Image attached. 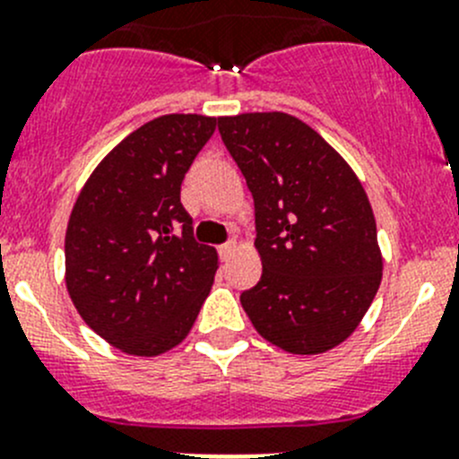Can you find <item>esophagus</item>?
<instances>
[{"instance_id": "obj_1", "label": "esophagus", "mask_w": 459, "mask_h": 459, "mask_svg": "<svg viewBox=\"0 0 459 459\" xmlns=\"http://www.w3.org/2000/svg\"><path fill=\"white\" fill-rule=\"evenodd\" d=\"M235 251V239H229V242H224L220 247V255H221V260H229L230 258V254H233Z\"/></svg>"}]
</instances>
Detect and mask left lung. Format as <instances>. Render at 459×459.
<instances>
[{"label":"left lung","mask_w":459,"mask_h":459,"mask_svg":"<svg viewBox=\"0 0 459 459\" xmlns=\"http://www.w3.org/2000/svg\"><path fill=\"white\" fill-rule=\"evenodd\" d=\"M255 208L258 285L239 294L255 331L282 351L342 344L369 310L383 258L365 187L315 128L288 113L217 119Z\"/></svg>","instance_id":"left-lung-1"}]
</instances>
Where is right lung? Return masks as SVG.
<instances>
[{"mask_svg": "<svg viewBox=\"0 0 459 459\" xmlns=\"http://www.w3.org/2000/svg\"><path fill=\"white\" fill-rule=\"evenodd\" d=\"M205 115H162L92 171L65 233L67 292L83 321L131 355L186 340L215 281L217 251L195 239L181 183L215 133Z\"/></svg>", "mask_w": 459, "mask_h": 459, "instance_id": "1", "label": "right lung"}]
</instances>
